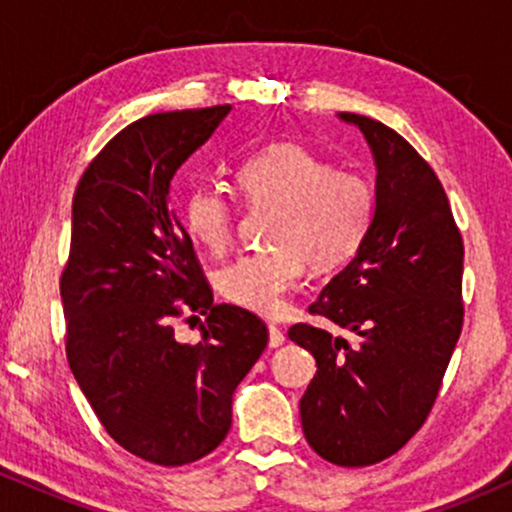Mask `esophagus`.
<instances>
[{"label":"esophagus","mask_w":512,"mask_h":512,"mask_svg":"<svg viewBox=\"0 0 512 512\" xmlns=\"http://www.w3.org/2000/svg\"><path fill=\"white\" fill-rule=\"evenodd\" d=\"M281 344H284V332H281L276 325H269V346L276 349V346Z\"/></svg>","instance_id":"esophagus-1"}]
</instances>
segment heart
Returning <instances> with one entry per match:
<instances>
[{
  "label": "heart",
  "instance_id": "obj_1",
  "mask_svg": "<svg viewBox=\"0 0 512 512\" xmlns=\"http://www.w3.org/2000/svg\"><path fill=\"white\" fill-rule=\"evenodd\" d=\"M236 185L245 207L274 211L267 223L272 248L245 252L226 264L216 286L228 303L255 313H279L305 262L317 272L349 262L373 226L370 182L332 168L305 146L274 144L257 151L238 166ZM236 211L221 190L199 187L182 202V226L202 248L221 252L231 243Z\"/></svg>",
  "mask_w": 512,
  "mask_h": 512
}]
</instances>
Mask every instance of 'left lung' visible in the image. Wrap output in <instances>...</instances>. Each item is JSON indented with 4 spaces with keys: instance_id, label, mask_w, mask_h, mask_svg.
<instances>
[{
    "instance_id": "1",
    "label": "left lung",
    "mask_w": 512,
    "mask_h": 512,
    "mask_svg": "<svg viewBox=\"0 0 512 512\" xmlns=\"http://www.w3.org/2000/svg\"><path fill=\"white\" fill-rule=\"evenodd\" d=\"M375 161V216L366 240L310 313L349 337L293 325L315 356L301 399L305 440L339 467L395 455L424 426L462 332L464 245L448 195L407 139L366 115L339 113Z\"/></svg>"
}]
</instances>
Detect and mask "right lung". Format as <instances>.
<instances>
[{
    "label": "right lung",
    "instance_id": "1",
    "mask_svg": "<svg viewBox=\"0 0 512 512\" xmlns=\"http://www.w3.org/2000/svg\"><path fill=\"white\" fill-rule=\"evenodd\" d=\"M228 110L132 122L88 163L72 202L60 281L69 368L110 438L163 467L219 448L233 392L269 339L250 310L214 305L192 240L170 209L175 173ZM185 312L208 315L197 345L174 339L172 322Z\"/></svg>",
    "mask_w": 512,
    "mask_h": 512
}]
</instances>
